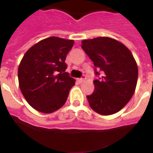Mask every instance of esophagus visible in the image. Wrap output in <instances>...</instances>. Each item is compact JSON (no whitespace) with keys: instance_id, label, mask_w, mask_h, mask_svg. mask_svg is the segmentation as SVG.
<instances>
[{"instance_id":"obj_1","label":"esophagus","mask_w":153,"mask_h":153,"mask_svg":"<svg viewBox=\"0 0 153 153\" xmlns=\"http://www.w3.org/2000/svg\"><path fill=\"white\" fill-rule=\"evenodd\" d=\"M85 79H86L85 76H82V77L78 79V81H79L80 83H82V82H84V81H85Z\"/></svg>"}]
</instances>
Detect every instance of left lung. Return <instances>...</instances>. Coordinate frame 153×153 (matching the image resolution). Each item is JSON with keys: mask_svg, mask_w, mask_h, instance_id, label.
<instances>
[{"mask_svg": "<svg viewBox=\"0 0 153 153\" xmlns=\"http://www.w3.org/2000/svg\"><path fill=\"white\" fill-rule=\"evenodd\" d=\"M81 48L95 66L94 92L87 96L90 107L102 115L117 113L124 107L135 93L138 67L133 55L122 42L109 37L82 41Z\"/></svg>", "mask_w": 153, "mask_h": 153, "instance_id": "left-lung-1", "label": "left lung"}]
</instances>
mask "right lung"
Listing matches in <instances>:
<instances>
[{"label": "right lung", "instance_id": "add662e5", "mask_svg": "<svg viewBox=\"0 0 153 153\" xmlns=\"http://www.w3.org/2000/svg\"><path fill=\"white\" fill-rule=\"evenodd\" d=\"M74 41L49 37L32 46L21 60L18 82L26 102L36 111L50 114L67 101L75 80L65 72L66 56Z\"/></svg>", "mask_w": 153, "mask_h": 153}]
</instances>
